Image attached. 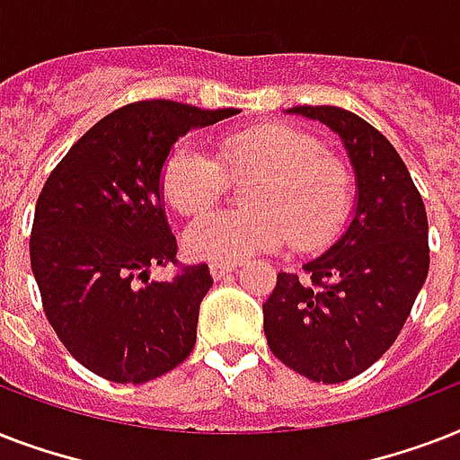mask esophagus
<instances>
[{
    "mask_svg": "<svg viewBox=\"0 0 460 460\" xmlns=\"http://www.w3.org/2000/svg\"><path fill=\"white\" fill-rule=\"evenodd\" d=\"M231 272H234V265H219V262H212V265H209V274H212V279H224V277Z\"/></svg>",
    "mask_w": 460,
    "mask_h": 460,
    "instance_id": "1",
    "label": "esophagus"
}]
</instances>
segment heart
<instances>
[{
	"mask_svg": "<svg viewBox=\"0 0 460 460\" xmlns=\"http://www.w3.org/2000/svg\"><path fill=\"white\" fill-rule=\"evenodd\" d=\"M259 172L251 213H217L195 219L186 251L212 262H241L277 251L294 238L298 251L334 241L349 217L353 183L341 159L322 150L314 136L291 124L234 128L217 140V157L179 143L166 157L159 188L179 215L199 217L221 199L226 173Z\"/></svg>",
	"mask_w": 460,
	"mask_h": 460,
	"instance_id": "heart-1",
	"label": "heart"
}]
</instances>
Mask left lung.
Here are the masks:
<instances>
[{
    "instance_id": "left-lung-1",
    "label": "left lung",
    "mask_w": 460,
    "mask_h": 460,
    "mask_svg": "<svg viewBox=\"0 0 460 460\" xmlns=\"http://www.w3.org/2000/svg\"><path fill=\"white\" fill-rule=\"evenodd\" d=\"M327 124L358 179L353 222L305 281L279 272L262 305L270 350L303 377L339 385L385 356L428 279V212L403 159L382 133L341 107H291Z\"/></svg>"
}]
</instances>
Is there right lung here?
Instances as JSON below:
<instances>
[{
  "instance_id": "add662e5",
  "label": "right lung",
  "mask_w": 460,
  "mask_h": 460,
  "mask_svg": "<svg viewBox=\"0 0 460 460\" xmlns=\"http://www.w3.org/2000/svg\"><path fill=\"white\" fill-rule=\"evenodd\" d=\"M234 114L172 100L126 104L74 143L40 190L31 265L42 310L68 353L100 377L143 385L190 356L212 277L208 265H179L159 173L190 128ZM155 264L180 270L150 282Z\"/></svg>"
}]
</instances>
